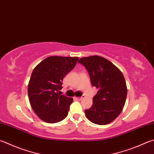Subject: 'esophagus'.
<instances>
[{"label": "esophagus", "instance_id": "esophagus-1", "mask_svg": "<svg viewBox=\"0 0 154 154\" xmlns=\"http://www.w3.org/2000/svg\"><path fill=\"white\" fill-rule=\"evenodd\" d=\"M85 98V96H82V97H77V98H76L77 100H82V99H83V98Z\"/></svg>", "mask_w": 154, "mask_h": 154}]
</instances>
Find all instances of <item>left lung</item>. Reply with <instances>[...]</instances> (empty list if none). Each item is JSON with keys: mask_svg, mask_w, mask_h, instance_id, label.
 I'll list each match as a JSON object with an SVG mask.
<instances>
[{"mask_svg": "<svg viewBox=\"0 0 154 154\" xmlns=\"http://www.w3.org/2000/svg\"><path fill=\"white\" fill-rule=\"evenodd\" d=\"M78 62L88 71L92 85L98 88L92 106L85 110L87 119L100 125L111 123L123 111L126 101L127 88L122 72L98 56L84 57Z\"/></svg>", "mask_w": 154, "mask_h": 154, "instance_id": "left-lung-1", "label": "left lung"}]
</instances>
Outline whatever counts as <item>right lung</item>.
<instances>
[{"label": "right lung", "instance_id": "add662e5", "mask_svg": "<svg viewBox=\"0 0 154 154\" xmlns=\"http://www.w3.org/2000/svg\"><path fill=\"white\" fill-rule=\"evenodd\" d=\"M78 60V57L50 56L34 68L28 85V97L31 108L42 121L56 123L67 117L73 98L61 95L59 91L62 88L63 78Z\"/></svg>", "mask_w": 154, "mask_h": 154}]
</instances>
